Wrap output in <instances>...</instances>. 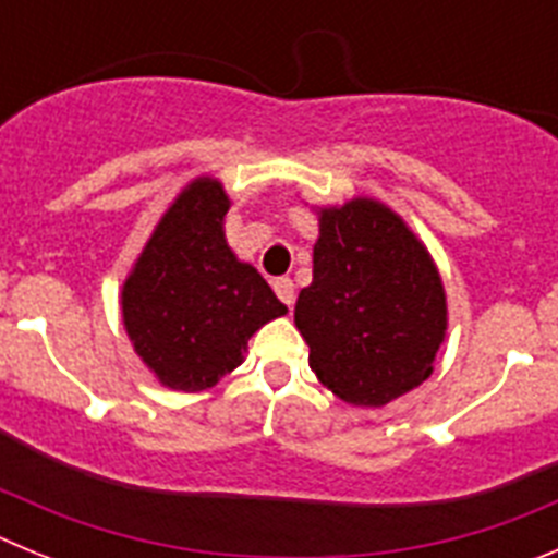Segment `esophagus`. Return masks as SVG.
I'll list each match as a JSON object with an SVG mask.
<instances>
[{"mask_svg": "<svg viewBox=\"0 0 558 558\" xmlns=\"http://www.w3.org/2000/svg\"><path fill=\"white\" fill-rule=\"evenodd\" d=\"M274 290H276V295H279V299H282L284 304H288V307H293V302H295V288H293V282H290L288 276H282V279H276Z\"/></svg>", "mask_w": 558, "mask_h": 558, "instance_id": "esophagus-1", "label": "esophagus"}]
</instances>
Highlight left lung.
<instances>
[{
	"label": "left lung",
	"instance_id": "left-lung-1",
	"mask_svg": "<svg viewBox=\"0 0 558 558\" xmlns=\"http://www.w3.org/2000/svg\"><path fill=\"white\" fill-rule=\"evenodd\" d=\"M318 231L313 284L293 313L310 368L349 405L383 408L433 374L445 284L425 245L379 201L322 209Z\"/></svg>",
	"mask_w": 558,
	"mask_h": 558
}]
</instances>
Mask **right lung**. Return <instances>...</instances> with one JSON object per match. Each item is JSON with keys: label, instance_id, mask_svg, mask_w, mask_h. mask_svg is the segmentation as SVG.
<instances>
[{"label": "right lung", "instance_id": "add662e5", "mask_svg": "<svg viewBox=\"0 0 558 558\" xmlns=\"http://www.w3.org/2000/svg\"><path fill=\"white\" fill-rule=\"evenodd\" d=\"M229 195L195 179L165 211L122 288L133 349L161 386L206 391L243 363L248 338L288 313L223 234Z\"/></svg>", "mask_w": 558, "mask_h": 558}]
</instances>
